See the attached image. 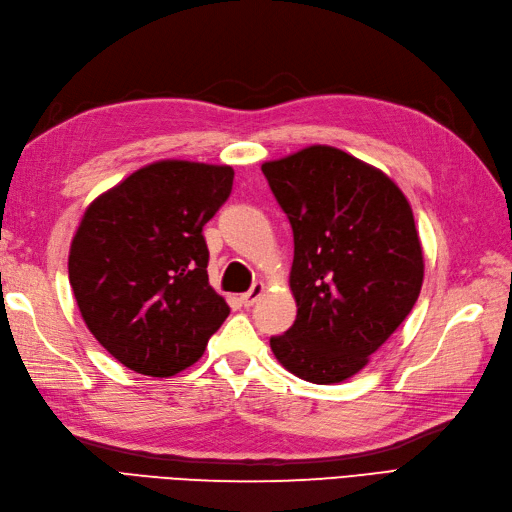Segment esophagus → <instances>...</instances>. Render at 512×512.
<instances>
[{"mask_svg":"<svg viewBox=\"0 0 512 512\" xmlns=\"http://www.w3.org/2000/svg\"><path fill=\"white\" fill-rule=\"evenodd\" d=\"M263 293H265V285H263V282H254V287L249 289L247 293H243L238 300H241L243 306H254Z\"/></svg>","mask_w":512,"mask_h":512,"instance_id":"obj_1","label":"esophagus"}]
</instances>
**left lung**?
Returning <instances> with one entry per match:
<instances>
[{
	"instance_id": "8db88e82",
	"label": "left lung",
	"mask_w": 512,
	"mask_h": 512,
	"mask_svg": "<svg viewBox=\"0 0 512 512\" xmlns=\"http://www.w3.org/2000/svg\"><path fill=\"white\" fill-rule=\"evenodd\" d=\"M260 168L295 245L289 287L298 315L269 339L271 350L295 377L342 383L418 300L425 258L412 206L383 170L335 146H306Z\"/></svg>"
}]
</instances>
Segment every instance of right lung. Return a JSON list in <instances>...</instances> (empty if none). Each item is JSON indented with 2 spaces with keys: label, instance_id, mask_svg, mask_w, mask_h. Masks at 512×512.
I'll return each mask as SVG.
<instances>
[{
  "label": "right lung",
  "instance_id": "obj_1",
  "mask_svg": "<svg viewBox=\"0 0 512 512\" xmlns=\"http://www.w3.org/2000/svg\"><path fill=\"white\" fill-rule=\"evenodd\" d=\"M232 179L225 164L160 160L85 208L70 285L89 331L129 370L164 379L190 368L230 315L208 282L201 230Z\"/></svg>",
  "mask_w": 512,
  "mask_h": 512
}]
</instances>
